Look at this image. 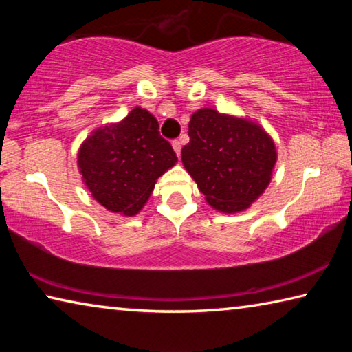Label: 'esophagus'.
Instances as JSON below:
<instances>
[{
  "label": "esophagus",
  "instance_id": "34e87169",
  "mask_svg": "<svg viewBox=\"0 0 352 352\" xmlns=\"http://www.w3.org/2000/svg\"><path fill=\"white\" fill-rule=\"evenodd\" d=\"M172 147H174L177 157H180V153H182V141L174 140V141H172Z\"/></svg>",
  "mask_w": 352,
  "mask_h": 352
}]
</instances>
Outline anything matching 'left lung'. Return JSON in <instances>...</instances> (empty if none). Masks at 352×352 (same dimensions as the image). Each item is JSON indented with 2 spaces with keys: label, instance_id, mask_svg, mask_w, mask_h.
Instances as JSON below:
<instances>
[{
  "label": "left lung",
  "instance_id": "8db88e82",
  "mask_svg": "<svg viewBox=\"0 0 352 352\" xmlns=\"http://www.w3.org/2000/svg\"><path fill=\"white\" fill-rule=\"evenodd\" d=\"M182 162L214 210L245 211L272 180L278 153L258 122L200 109L190 116Z\"/></svg>",
  "mask_w": 352,
  "mask_h": 352
}]
</instances>
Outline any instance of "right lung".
Returning <instances> with one entry per match:
<instances>
[{"mask_svg":"<svg viewBox=\"0 0 352 352\" xmlns=\"http://www.w3.org/2000/svg\"><path fill=\"white\" fill-rule=\"evenodd\" d=\"M177 162L158 121L141 107L122 121L93 130L77 153V168L93 199L122 216L138 214L158 178Z\"/></svg>","mask_w":352,"mask_h":352,"instance_id":"add662e5","label":"right lung"}]
</instances>
